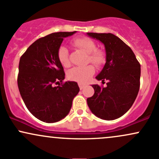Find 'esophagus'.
<instances>
[{"label": "esophagus", "instance_id": "esophagus-1", "mask_svg": "<svg viewBox=\"0 0 159 159\" xmlns=\"http://www.w3.org/2000/svg\"><path fill=\"white\" fill-rule=\"evenodd\" d=\"M78 86H79L80 90H83V89L85 87H86V85H85V84H83L79 83V84H78Z\"/></svg>", "mask_w": 159, "mask_h": 159}]
</instances>
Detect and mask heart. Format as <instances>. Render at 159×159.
<instances>
[{"label":"heart","mask_w":159,"mask_h":159,"mask_svg":"<svg viewBox=\"0 0 159 159\" xmlns=\"http://www.w3.org/2000/svg\"><path fill=\"white\" fill-rule=\"evenodd\" d=\"M72 43L76 48L81 49L88 53V62L97 66H101L106 62V53L103 50L97 48V44L92 39L87 37L78 38L73 40ZM58 58L62 66L69 65V50L66 46L60 47L58 50ZM95 72V69L92 65L83 67H74L68 71V78L78 83L88 82Z\"/></svg>","instance_id":"b5f03b06"}]
</instances>
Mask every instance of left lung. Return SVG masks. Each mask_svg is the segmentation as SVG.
Listing matches in <instances>:
<instances>
[{
	"instance_id": "1",
	"label": "left lung",
	"mask_w": 159,
	"mask_h": 159,
	"mask_svg": "<svg viewBox=\"0 0 159 159\" xmlns=\"http://www.w3.org/2000/svg\"><path fill=\"white\" fill-rule=\"evenodd\" d=\"M104 44L106 62L96 77L106 88L93 84L94 94L87 99L90 111L101 119L114 120L125 115L131 107L140 85V64L130 48L111 33H87ZM105 83V82H104Z\"/></svg>"
}]
</instances>
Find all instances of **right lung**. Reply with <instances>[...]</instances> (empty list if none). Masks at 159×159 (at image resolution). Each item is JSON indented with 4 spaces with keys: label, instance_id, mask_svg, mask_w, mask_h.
Masks as SVG:
<instances>
[{
    "label": "right lung",
    "instance_id": "1",
    "mask_svg": "<svg viewBox=\"0 0 159 159\" xmlns=\"http://www.w3.org/2000/svg\"><path fill=\"white\" fill-rule=\"evenodd\" d=\"M75 32H55L39 38L20 58L17 78L20 95L29 111L43 122L65 118L79 92L77 82H63L65 72L58 58L63 38Z\"/></svg>",
    "mask_w": 159,
    "mask_h": 159
}]
</instances>
